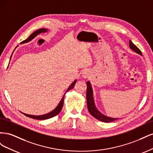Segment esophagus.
<instances>
[{"instance_id": "esophagus-1", "label": "esophagus", "mask_w": 153, "mask_h": 153, "mask_svg": "<svg viewBox=\"0 0 153 153\" xmlns=\"http://www.w3.org/2000/svg\"><path fill=\"white\" fill-rule=\"evenodd\" d=\"M88 75H89V73L87 72V71H84L82 72V76L84 78L88 77Z\"/></svg>"}]
</instances>
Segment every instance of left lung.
I'll return each instance as SVG.
<instances>
[{
  "label": "left lung",
  "instance_id": "obj_1",
  "mask_svg": "<svg viewBox=\"0 0 153 153\" xmlns=\"http://www.w3.org/2000/svg\"><path fill=\"white\" fill-rule=\"evenodd\" d=\"M129 47L131 50L138 54L142 55L141 51L138 48L137 46L134 45L131 40H129ZM87 108L89 110V113L98 120L100 121L105 122V123H110V122H113L115 120H117V118H112V117H109L106 116V115L101 114L100 111L96 108L94 101L93 98V92H92V89L91 85L90 84V82L88 81L87 82Z\"/></svg>",
  "mask_w": 153,
  "mask_h": 153
}]
</instances>
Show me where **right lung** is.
<instances>
[{
    "instance_id": "obj_1",
    "label": "right lung",
    "mask_w": 153,
    "mask_h": 153,
    "mask_svg": "<svg viewBox=\"0 0 153 153\" xmlns=\"http://www.w3.org/2000/svg\"><path fill=\"white\" fill-rule=\"evenodd\" d=\"M47 31H48V29H39L38 30H37L35 32H34L32 34H30L29 36V38H27V39L23 41L22 42H21V44L29 42L30 41H31L32 39H33L36 36H38V34H39L41 33H45V32H47ZM11 56H12V55H11ZM76 82V80H75V81H74L72 83V84L70 85V86H69L66 92H68V91L73 89V88L74 87V86H75ZM66 92H65V94L66 93ZM65 94H64V95L63 96L62 100H61V101H60V103H59V104L58 105V106H57V107L55 108L53 111H52V112H50L48 114L42 115H38V116H37V115H32L26 114H24V113H23V114H24L25 115H26L27 117H30V118H32V119H38V120H45V119H50V118H52V117L55 116V115H57L61 111V110L62 108V106H63L64 98V96H65Z\"/></svg>"
}]
</instances>
